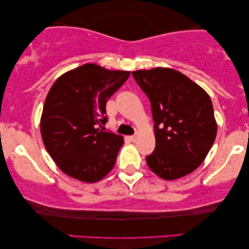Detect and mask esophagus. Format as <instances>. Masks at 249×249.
Masks as SVG:
<instances>
[{
  "label": "esophagus",
  "mask_w": 249,
  "mask_h": 249,
  "mask_svg": "<svg viewBox=\"0 0 249 249\" xmlns=\"http://www.w3.org/2000/svg\"><path fill=\"white\" fill-rule=\"evenodd\" d=\"M130 139H131L132 142H136V141H137V139H138V136H137V135H132L131 137H130Z\"/></svg>",
  "instance_id": "obj_1"
}]
</instances>
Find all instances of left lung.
<instances>
[{"label": "left lung", "instance_id": "obj_1", "mask_svg": "<svg viewBox=\"0 0 249 249\" xmlns=\"http://www.w3.org/2000/svg\"><path fill=\"white\" fill-rule=\"evenodd\" d=\"M148 97L154 120L155 149L146 162L155 175L175 180L202 164L216 137L212 101L205 90L168 68L132 72Z\"/></svg>", "mask_w": 249, "mask_h": 249}]
</instances>
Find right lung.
<instances>
[{
	"instance_id": "1",
	"label": "right lung",
	"mask_w": 249,
	"mask_h": 249,
	"mask_svg": "<svg viewBox=\"0 0 249 249\" xmlns=\"http://www.w3.org/2000/svg\"><path fill=\"white\" fill-rule=\"evenodd\" d=\"M129 74L87 63L62 74L51 87L40 132L46 151L66 175L96 182L113 169L124 138L104 131L105 105Z\"/></svg>"
}]
</instances>
